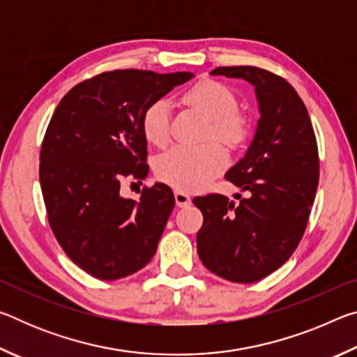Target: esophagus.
Segmentation results:
<instances>
[{"label": "esophagus", "mask_w": 357, "mask_h": 357, "mask_svg": "<svg viewBox=\"0 0 357 357\" xmlns=\"http://www.w3.org/2000/svg\"><path fill=\"white\" fill-rule=\"evenodd\" d=\"M174 200H176V204L179 208H187V206H190V203H192L190 197L181 190H174Z\"/></svg>", "instance_id": "34e87169"}]
</instances>
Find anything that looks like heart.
Wrapping results in <instances>:
<instances>
[{"label":"heart","mask_w":357,"mask_h":357,"mask_svg":"<svg viewBox=\"0 0 357 357\" xmlns=\"http://www.w3.org/2000/svg\"><path fill=\"white\" fill-rule=\"evenodd\" d=\"M185 105L195 108L209 121L206 138H214L228 148H239L250 134V124L238 110V98L233 89L217 80H202L183 94ZM142 130L154 146L170 142V105L154 100L142 114ZM228 164V155L220 144L204 143L202 146H174L155 159V176L162 183L183 192H195L206 187Z\"/></svg>","instance_id":"1"}]
</instances>
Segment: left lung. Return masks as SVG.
<instances>
[{"label": "left lung", "instance_id": "1", "mask_svg": "<svg viewBox=\"0 0 357 357\" xmlns=\"http://www.w3.org/2000/svg\"><path fill=\"white\" fill-rule=\"evenodd\" d=\"M211 75L252 83L261 116L245 155L225 174L249 197L236 193L239 204L220 193L193 198L203 213L197 250L211 273L253 283L279 269L301 243L319 179L317 138L285 78L255 66L215 68Z\"/></svg>", "mask_w": 357, "mask_h": 357}]
</instances>
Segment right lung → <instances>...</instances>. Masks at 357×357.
Segmentation results:
<instances>
[{
  "label": "right lung",
  "instance_id": "right-lung-1",
  "mask_svg": "<svg viewBox=\"0 0 357 357\" xmlns=\"http://www.w3.org/2000/svg\"><path fill=\"white\" fill-rule=\"evenodd\" d=\"M192 77L102 72L75 84L53 113L39 165L48 223L66 255L96 279H123L154 257L174 208L172 189L155 183L140 200L119 189L126 178L148 176L144 108Z\"/></svg>",
  "mask_w": 357,
  "mask_h": 357
}]
</instances>
